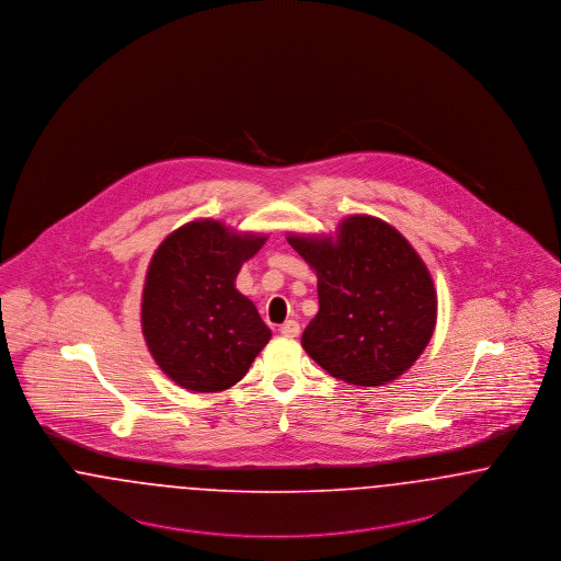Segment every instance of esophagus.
Segmentation results:
<instances>
[{
    "label": "esophagus",
    "instance_id": "1",
    "mask_svg": "<svg viewBox=\"0 0 561 561\" xmlns=\"http://www.w3.org/2000/svg\"><path fill=\"white\" fill-rule=\"evenodd\" d=\"M278 331H280V335H285V337H297L299 331H301V327H299L297 320H287L285 324H280Z\"/></svg>",
    "mask_w": 561,
    "mask_h": 561
}]
</instances>
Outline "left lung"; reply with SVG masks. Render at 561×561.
<instances>
[{"instance_id": "left-lung-1", "label": "left lung", "mask_w": 561, "mask_h": 561, "mask_svg": "<svg viewBox=\"0 0 561 561\" xmlns=\"http://www.w3.org/2000/svg\"><path fill=\"white\" fill-rule=\"evenodd\" d=\"M317 270V317L301 345L329 375L383 386L413 366L432 340L438 299L411 243L383 219L350 216L337 237L289 234Z\"/></svg>"}]
</instances>
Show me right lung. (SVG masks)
Segmentation results:
<instances>
[{
    "mask_svg": "<svg viewBox=\"0 0 561 561\" xmlns=\"http://www.w3.org/2000/svg\"><path fill=\"white\" fill-rule=\"evenodd\" d=\"M264 234L196 219L159 244L142 293V333L161 370L184 390L221 391L244 377L272 333L237 291V274Z\"/></svg>",
    "mask_w": 561,
    "mask_h": 561,
    "instance_id": "right-lung-1",
    "label": "right lung"
}]
</instances>
